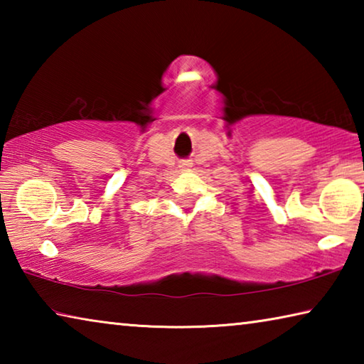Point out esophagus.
Returning <instances> with one entry per match:
<instances>
[{
	"instance_id": "34e87169",
	"label": "esophagus",
	"mask_w": 364,
	"mask_h": 364,
	"mask_svg": "<svg viewBox=\"0 0 364 364\" xmlns=\"http://www.w3.org/2000/svg\"><path fill=\"white\" fill-rule=\"evenodd\" d=\"M188 165H189V164H181V167H188Z\"/></svg>"
}]
</instances>
